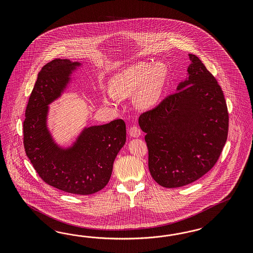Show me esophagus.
I'll use <instances>...</instances> for the list:
<instances>
[{
  "label": "esophagus",
  "instance_id": "esophagus-1",
  "mask_svg": "<svg viewBox=\"0 0 253 253\" xmlns=\"http://www.w3.org/2000/svg\"><path fill=\"white\" fill-rule=\"evenodd\" d=\"M129 134L130 137L138 138L141 135V130L136 126H133L129 130Z\"/></svg>",
  "mask_w": 253,
  "mask_h": 253
}]
</instances>
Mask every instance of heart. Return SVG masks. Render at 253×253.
I'll return each instance as SVG.
<instances>
[{"label":"heart","instance_id":"obj_1","mask_svg":"<svg viewBox=\"0 0 253 253\" xmlns=\"http://www.w3.org/2000/svg\"><path fill=\"white\" fill-rule=\"evenodd\" d=\"M167 76L163 63H139L116 73L110 81V90L103 92L106 103L133 94V104L139 109H149L159 102Z\"/></svg>","mask_w":253,"mask_h":253}]
</instances>
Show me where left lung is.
Returning <instances> with one entry per match:
<instances>
[{
  "label": "left lung",
  "mask_w": 253,
  "mask_h": 253,
  "mask_svg": "<svg viewBox=\"0 0 253 253\" xmlns=\"http://www.w3.org/2000/svg\"><path fill=\"white\" fill-rule=\"evenodd\" d=\"M176 92L143 113L148 168L166 188L191 184L218 161L228 133V112L220 85L195 54Z\"/></svg>",
  "instance_id": "obj_1"
}]
</instances>
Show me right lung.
Instances as JSON below:
<instances>
[{"label": "right lung", "mask_w": 253, "mask_h": 253, "mask_svg": "<svg viewBox=\"0 0 253 253\" xmlns=\"http://www.w3.org/2000/svg\"><path fill=\"white\" fill-rule=\"evenodd\" d=\"M81 62L55 58L42 67L31 92L23 123L26 154L40 177L55 188L91 195L107 185L113 163L126 142L123 120L84 126L69 145H60L50 130V105L60 98Z\"/></svg>", "instance_id": "1"}]
</instances>
